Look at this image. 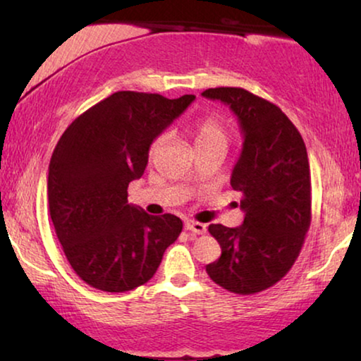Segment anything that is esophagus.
<instances>
[{
    "instance_id": "obj_1",
    "label": "esophagus",
    "mask_w": 361,
    "mask_h": 361,
    "mask_svg": "<svg viewBox=\"0 0 361 361\" xmlns=\"http://www.w3.org/2000/svg\"><path fill=\"white\" fill-rule=\"evenodd\" d=\"M185 230L192 231L195 235H204L207 231V225L200 224V221H194V220H187L185 221Z\"/></svg>"
}]
</instances>
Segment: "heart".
I'll return each mask as SVG.
<instances>
[{"instance_id": "1", "label": "heart", "mask_w": 361, "mask_h": 361, "mask_svg": "<svg viewBox=\"0 0 361 361\" xmlns=\"http://www.w3.org/2000/svg\"><path fill=\"white\" fill-rule=\"evenodd\" d=\"M192 137H194V145L197 152H204L210 149H224L226 151L230 142V135L224 123H221L216 116H202L195 120L190 126ZM169 135L167 133H161L159 136L154 137V141L149 146V159L159 154L162 147L166 146Z\"/></svg>"}]
</instances>
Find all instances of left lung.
<instances>
[{"instance_id": "8db88e82", "label": "left lung", "mask_w": 361, "mask_h": 361, "mask_svg": "<svg viewBox=\"0 0 361 361\" xmlns=\"http://www.w3.org/2000/svg\"><path fill=\"white\" fill-rule=\"evenodd\" d=\"M238 116L243 149L230 184L241 194L243 225L209 226L221 256L207 264L210 279L248 295L271 288L293 268L310 226V169L304 140L279 106L236 87L202 93Z\"/></svg>"}]
</instances>
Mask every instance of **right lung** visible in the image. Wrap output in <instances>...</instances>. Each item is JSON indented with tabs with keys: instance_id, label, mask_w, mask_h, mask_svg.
Returning a JSON list of instances; mask_svg holds the SVG:
<instances>
[{
	"instance_id": "add662e5",
	"label": "right lung",
	"mask_w": 361,
	"mask_h": 361,
	"mask_svg": "<svg viewBox=\"0 0 361 361\" xmlns=\"http://www.w3.org/2000/svg\"><path fill=\"white\" fill-rule=\"evenodd\" d=\"M194 95L116 92L75 118L49 164V212L78 278L105 293L147 283L182 231L179 216L147 215L128 204L145 174L149 146Z\"/></svg>"
}]
</instances>
